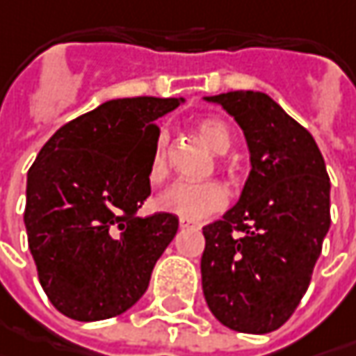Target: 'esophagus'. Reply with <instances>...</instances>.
Wrapping results in <instances>:
<instances>
[{
  "label": "esophagus",
  "mask_w": 356,
  "mask_h": 356,
  "mask_svg": "<svg viewBox=\"0 0 356 356\" xmlns=\"http://www.w3.org/2000/svg\"><path fill=\"white\" fill-rule=\"evenodd\" d=\"M179 225H181V229H199V227H201V223L191 221V219H181V221H179Z\"/></svg>",
  "instance_id": "1"
}]
</instances>
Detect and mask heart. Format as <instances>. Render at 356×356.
I'll return each mask as SVG.
<instances>
[{
	"label": "heart",
	"instance_id": "obj_1",
	"mask_svg": "<svg viewBox=\"0 0 356 356\" xmlns=\"http://www.w3.org/2000/svg\"><path fill=\"white\" fill-rule=\"evenodd\" d=\"M197 133L217 153H227L231 149L233 137L221 119L209 117L197 123ZM169 171V135L161 131L155 139L153 155L149 163V179L153 183L161 181ZM229 203V189L221 181H177L169 185L159 197L157 207L167 213H175L181 219L201 221L213 213L223 211Z\"/></svg>",
	"mask_w": 356,
	"mask_h": 356
}]
</instances>
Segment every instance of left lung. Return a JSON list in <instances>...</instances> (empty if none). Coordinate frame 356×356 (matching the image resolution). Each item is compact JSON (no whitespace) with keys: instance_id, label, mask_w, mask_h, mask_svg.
I'll return each instance as SVG.
<instances>
[{"instance_id":"1","label":"left lung","mask_w":356,"mask_h":356,"mask_svg":"<svg viewBox=\"0 0 356 356\" xmlns=\"http://www.w3.org/2000/svg\"><path fill=\"white\" fill-rule=\"evenodd\" d=\"M235 117L251 151L239 203L203 227V293L225 327L265 334L307 293L331 227V181L313 135L259 91L207 97Z\"/></svg>"}]
</instances>
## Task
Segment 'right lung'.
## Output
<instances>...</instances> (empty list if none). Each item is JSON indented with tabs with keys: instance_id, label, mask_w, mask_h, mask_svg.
Instances as JSON below:
<instances>
[{
	"instance_id": "right-lung-1",
	"label": "right lung",
	"mask_w": 356,
	"mask_h": 356,
	"mask_svg": "<svg viewBox=\"0 0 356 356\" xmlns=\"http://www.w3.org/2000/svg\"><path fill=\"white\" fill-rule=\"evenodd\" d=\"M181 101H107L57 129L29 167L27 243L39 283L65 317L111 318L147 291L179 219L137 211L151 195L155 121Z\"/></svg>"
}]
</instances>
